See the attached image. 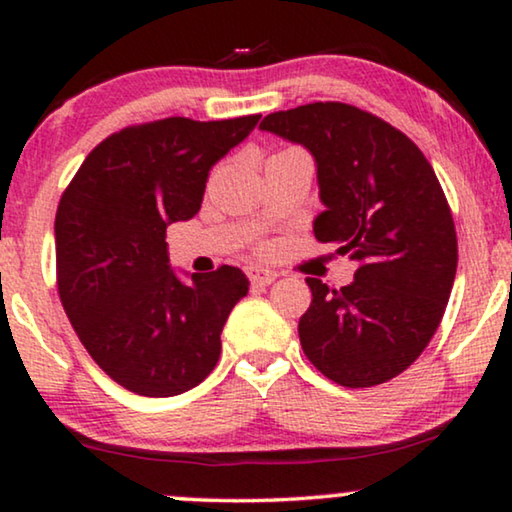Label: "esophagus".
<instances>
[{
  "mask_svg": "<svg viewBox=\"0 0 512 512\" xmlns=\"http://www.w3.org/2000/svg\"><path fill=\"white\" fill-rule=\"evenodd\" d=\"M247 277H249L251 286H268L277 279V272L268 270V268H258V265H249Z\"/></svg>",
  "mask_w": 512,
  "mask_h": 512,
  "instance_id": "esophagus-1",
  "label": "esophagus"
}]
</instances>
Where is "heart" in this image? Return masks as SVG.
<instances>
[{"label": "heart", "instance_id": "heart-1", "mask_svg": "<svg viewBox=\"0 0 512 512\" xmlns=\"http://www.w3.org/2000/svg\"><path fill=\"white\" fill-rule=\"evenodd\" d=\"M261 249H263V247H261Z\"/></svg>", "mask_w": 512, "mask_h": 512}]
</instances>
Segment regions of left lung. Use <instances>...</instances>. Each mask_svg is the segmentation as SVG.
Listing matches in <instances>:
<instances>
[{"label": "left lung", "instance_id": "obj_1", "mask_svg": "<svg viewBox=\"0 0 512 512\" xmlns=\"http://www.w3.org/2000/svg\"><path fill=\"white\" fill-rule=\"evenodd\" d=\"M261 130L310 149L326 205L314 237L359 265L340 289L307 277L305 356L340 387L389 382L431 342L457 275V230L436 172L408 135L345 102L275 111Z\"/></svg>", "mask_w": 512, "mask_h": 512}]
</instances>
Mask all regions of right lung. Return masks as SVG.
Here are the masks:
<instances>
[{"label": "right lung", "instance_id": "1", "mask_svg": "<svg viewBox=\"0 0 512 512\" xmlns=\"http://www.w3.org/2000/svg\"><path fill=\"white\" fill-rule=\"evenodd\" d=\"M258 118L128 125L88 153L62 193V307L97 366L132 394H184L219 361L223 324L247 296V277L221 265L184 284L170 270L165 230L198 214L209 170Z\"/></svg>", "mask_w": 512, "mask_h": 512}]
</instances>
